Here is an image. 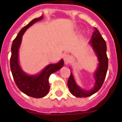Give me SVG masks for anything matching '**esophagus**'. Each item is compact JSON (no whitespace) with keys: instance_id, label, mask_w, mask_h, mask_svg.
Instances as JSON below:
<instances>
[{"instance_id":"esophagus-1","label":"esophagus","mask_w":122,"mask_h":122,"mask_svg":"<svg viewBox=\"0 0 122 122\" xmlns=\"http://www.w3.org/2000/svg\"><path fill=\"white\" fill-rule=\"evenodd\" d=\"M71 55H69V54H65L63 55V59L65 62H69V61H71Z\"/></svg>"}]
</instances>
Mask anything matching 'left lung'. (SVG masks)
I'll list each match as a JSON object with an SVG mask.
<instances>
[{
	"label": "left lung",
	"mask_w": 122,
	"mask_h": 122,
	"mask_svg": "<svg viewBox=\"0 0 122 122\" xmlns=\"http://www.w3.org/2000/svg\"><path fill=\"white\" fill-rule=\"evenodd\" d=\"M90 43L99 61L98 68L95 72L96 83L92 90L89 91L82 90L76 85L73 74L71 72V75L67 81V86L72 94L77 97H87L97 92L102 86L107 74L108 69V57L106 53L107 46L106 41L96 28L94 29Z\"/></svg>",
	"instance_id": "1"
}]
</instances>
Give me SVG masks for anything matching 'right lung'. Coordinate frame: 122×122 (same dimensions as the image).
Wrapping results in <instances>:
<instances>
[{
	"instance_id": "add662e5",
	"label": "right lung",
	"mask_w": 122,
	"mask_h": 122,
	"mask_svg": "<svg viewBox=\"0 0 122 122\" xmlns=\"http://www.w3.org/2000/svg\"><path fill=\"white\" fill-rule=\"evenodd\" d=\"M42 18L43 16L34 19L20 30L13 41L10 60V70L16 86L26 95L37 98H41L47 94L50 89L49 76L51 73L59 70L64 64L63 60L58 63L50 64L46 66L39 75L34 76L26 75L20 68L18 62V51L23 34L30 26Z\"/></svg>"
}]
</instances>
